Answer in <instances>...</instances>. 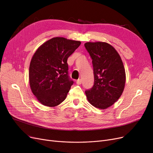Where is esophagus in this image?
I'll return each instance as SVG.
<instances>
[{
  "label": "esophagus",
  "mask_w": 153,
  "mask_h": 153,
  "mask_svg": "<svg viewBox=\"0 0 153 153\" xmlns=\"http://www.w3.org/2000/svg\"><path fill=\"white\" fill-rule=\"evenodd\" d=\"M82 84V80L81 79H78L76 80V84L77 85H80Z\"/></svg>",
  "instance_id": "esophagus-1"
}]
</instances>
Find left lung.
Returning <instances> with one entry per match:
<instances>
[{
	"instance_id": "left-lung-1",
	"label": "left lung",
	"mask_w": 153,
	"mask_h": 153,
	"mask_svg": "<svg viewBox=\"0 0 153 153\" xmlns=\"http://www.w3.org/2000/svg\"><path fill=\"white\" fill-rule=\"evenodd\" d=\"M92 59L94 82L85 91L89 102L106 109L118 100L124 89L126 74L121 57L112 45L105 42L84 45Z\"/></svg>"
}]
</instances>
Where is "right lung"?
I'll use <instances>...</instances> for the list:
<instances>
[{
	"instance_id": "right-lung-1",
	"label": "right lung",
	"mask_w": 153,
	"mask_h": 153,
	"mask_svg": "<svg viewBox=\"0 0 153 153\" xmlns=\"http://www.w3.org/2000/svg\"><path fill=\"white\" fill-rule=\"evenodd\" d=\"M80 44V41L56 37L36 51L29 66V84L41 104L52 107L66 99L73 84L68 75L67 60Z\"/></svg>"
}]
</instances>
